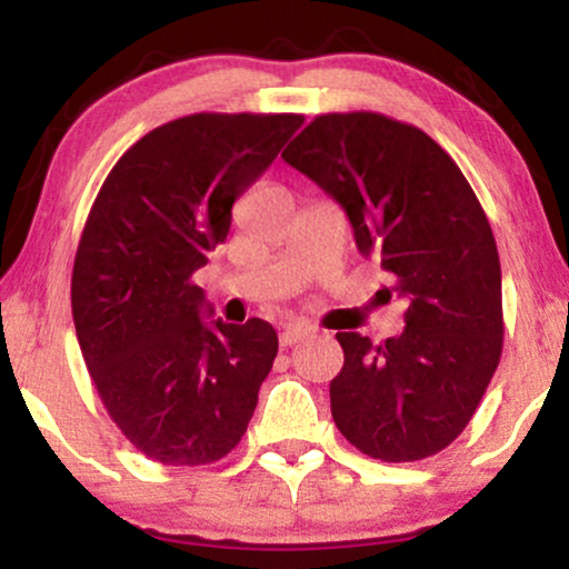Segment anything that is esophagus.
I'll use <instances>...</instances> for the list:
<instances>
[{
  "mask_svg": "<svg viewBox=\"0 0 569 569\" xmlns=\"http://www.w3.org/2000/svg\"><path fill=\"white\" fill-rule=\"evenodd\" d=\"M315 330L309 326H299V322H293V326H286L283 333H280V347H293V343L305 341V338L312 336Z\"/></svg>",
  "mask_w": 569,
  "mask_h": 569,
  "instance_id": "1",
  "label": "esophagus"
}]
</instances>
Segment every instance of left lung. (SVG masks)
Segmentation results:
<instances>
[{"label": "left lung", "mask_w": 569, "mask_h": 569, "mask_svg": "<svg viewBox=\"0 0 569 569\" xmlns=\"http://www.w3.org/2000/svg\"><path fill=\"white\" fill-rule=\"evenodd\" d=\"M283 160L341 204L357 249L407 301L405 330L378 347L336 333V428L383 462L438 455L476 415L505 338L499 251L476 191L428 133L378 112L318 114Z\"/></svg>", "instance_id": "1"}]
</instances>
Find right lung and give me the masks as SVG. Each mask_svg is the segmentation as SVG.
Segmentation results:
<instances>
[{
  "mask_svg": "<svg viewBox=\"0 0 569 569\" xmlns=\"http://www.w3.org/2000/svg\"><path fill=\"white\" fill-rule=\"evenodd\" d=\"M301 123L178 118L136 141L93 199L70 286L78 343L114 426L154 462L210 465L247 433L278 333L260 318L204 320L212 307L191 276Z\"/></svg>",
  "mask_w": 569,
  "mask_h": 569,
  "instance_id": "right-lung-1",
  "label": "right lung"
}]
</instances>
